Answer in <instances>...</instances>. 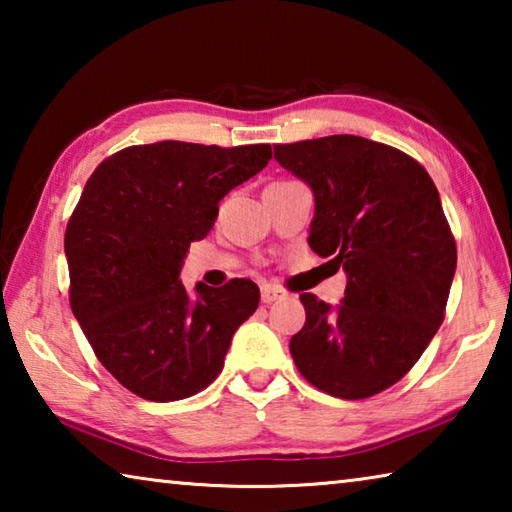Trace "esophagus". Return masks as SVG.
<instances>
[{"mask_svg":"<svg viewBox=\"0 0 512 512\" xmlns=\"http://www.w3.org/2000/svg\"><path fill=\"white\" fill-rule=\"evenodd\" d=\"M284 296V291L280 287H273V284H262V302H275Z\"/></svg>","mask_w":512,"mask_h":512,"instance_id":"34e87169","label":"esophagus"}]
</instances>
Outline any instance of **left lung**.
I'll return each instance as SVG.
<instances>
[{"instance_id": "1", "label": "left lung", "mask_w": 512, "mask_h": 512, "mask_svg": "<svg viewBox=\"0 0 512 512\" xmlns=\"http://www.w3.org/2000/svg\"><path fill=\"white\" fill-rule=\"evenodd\" d=\"M314 189L309 248L348 275L336 309L302 293L307 320L289 343L300 375L341 400L397 384L445 320L456 241L418 160L357 135L273 146Z\"/></svg>"}]
</instances>
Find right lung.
I'll return each mask as SVG.
<instances>
[{
	"instance_id": "right-lung-1",
	"label": "right lung",
	"mask_w": 512,
	"mask_h": 512,
	"mask_svg": "<svg viewBox=\"0 0 512 512\" xmlns=\"http://www.w3.org/2000/svg\"><path fill=\"white\" fill-rule=\"evenodd\" d=\"M271 158V144H137L85 183L65 230L69 307L101 366L131 393L185 400L219 377L259 289L235 277L221 289L198 282L189 296L180 268L221 198Z\"/></svg>"
}]
</instances>
